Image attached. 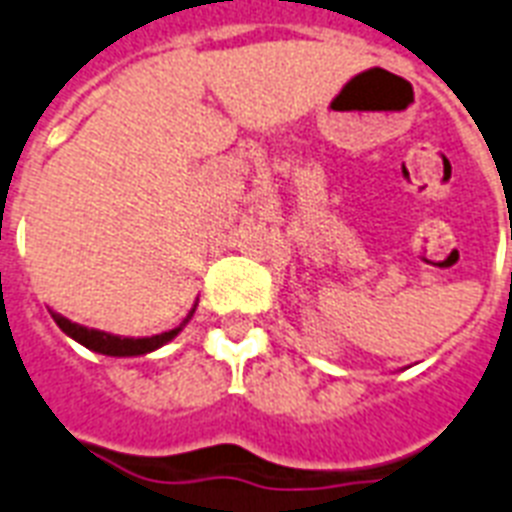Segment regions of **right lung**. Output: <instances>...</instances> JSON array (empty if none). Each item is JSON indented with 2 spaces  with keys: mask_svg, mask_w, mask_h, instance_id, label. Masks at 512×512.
I'll use <instances>...</instances> for the list:
<instances>
[{
  "mask_svg": "<svg viewBox=\"0 0 512 512\" xmlns=\"http://www.w3.org/2000/svg\"><path fill=\"white\" fill-rule=\"evenodd\" d=\"M194 310H197V301L192 304V310L189 315L184 318V323L176 328H170V331H162V334H154V336H120V334H109V331H98V328H87V326H79V323H71L69 318H63L58 312L50 310L53 320L58 323L63 334L71 336L74 342H79L82 347L87 350L98 352V355H109V358H138V355H149V352L160 350L165 347L168 342H173L184 326L192 320Z\"/></svg>",
  "mask_w": 512,
  "mask_h": 512,
  "instance_id": "1",
  "label": "right lung"
}]
</instances>
